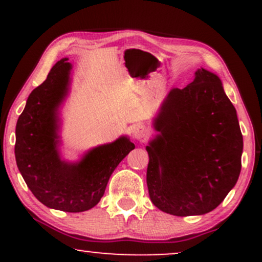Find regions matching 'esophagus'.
<instances>
[{
    "label": "esophagus",
    "mask_w": 262,
    "mask_h": 262,
    "mask_svg": "<svg viewBox=\"0 0 262 262\" xmlns=\"http://www.w3.org/2000/svg\"><path fill=\"white\" fill-rule=\"evenodd\" d=\"M146 135H148V129L144 125H135L133 129V138L137 140H143L145 139Z\"/></svg>",
    "instance_id": "34e87169"
}]
</instances>
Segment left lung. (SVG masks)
<instances>
[{
    "label": "left lung",
    "instance_id": "left-lung-1",
    "mask_svg": "<svg viewBox=\"0 0 262 262\" xmlns=\"http://www.w3.org/2000/svg\"><path fill=\"white\" fill-rule=\"evenodd\" d=\"M154 128L146 146L154 206L177 217L217 208L239 179L243 152L236 111L217 75L201 68L193 82L171 90Z\"/></svg>",
    "mask_w": 262,
    "mask_h": 262
}]
</instances>
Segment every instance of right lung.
Instances as JSON below:
<instances>
[{"label":"right lung","instance_id":"1","mask_svg":"<svg viewBox=\"0 0 262 262\" xmlns=\"http://www.w3.org/2000/svg\"><path fill=\"white\" fill-rule=\"evenodd\" d=\"M61 59L34 89L16 125L14 154L35 198L49 208L83 212L100 202L111 175L135 145L127 137L90 150L79 162L61 160L58 110L70 85V62Z\"/></svg>","mask_w":262,"mask_h":262}]
</instances>
